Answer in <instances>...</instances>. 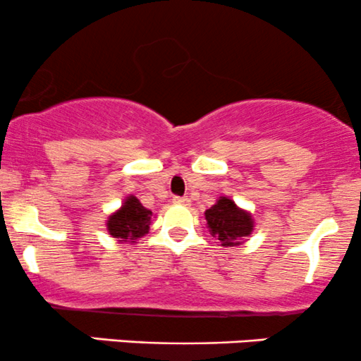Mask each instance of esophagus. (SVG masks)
<instances>
[{
    "label": "esophagus",
    "mask_w": 361,
    "mask_h": 361,
    "mask_svg": "<svg viewBox=\"0 0 361 361\" xmlns=\"http://www.w3.org/2000/svg\"><path fill=\"white\" fill-rule=\"evenodd\" d=\"M173 202L176 205H190L188 197H173Z\"/></svg>",
    "instance_id": "34e87169"
}]
</instances>
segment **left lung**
I'll list each match as a JSON object with an SVG mask.
<instances>
[{"label": "left lung", "mask_w": 361, "mask_h": 361, "mask_svg": "<svg viewBox=\"0 0 361 361\" xmlns=\"http://www.w3.org/2000/svg\"><path fill=\"white\" fill-rule=\"evenodd\" d=\"M205 221L209 233L221 241V247L240 245V240L253 231L252 214L240 209L228 197H219V200L205 211Z\"/></svg>", "instance_id": "left-lung-1"}]
</instances>
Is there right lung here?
I'll list each match as a JSON object with an SVG mask.
<instances>
[{
	"mask_svg": "<svg viewBox=\"0 0 361 361\" xmlns=\"http://www.w3.org/2000/svg\"><path fill=\"white\" fill-rule=\"evenodd\" d=\"M152 219V212L140 204L135 195L126 197L125 202L116 212L108 217L109 235L118 238L120 243H137L145 233H149V224Z\"/></svg>",
	"mask_w": 361,
	"mask_h": 361,
	"instance_id": "1",
	"label": "right lung"
}]
</instances>
